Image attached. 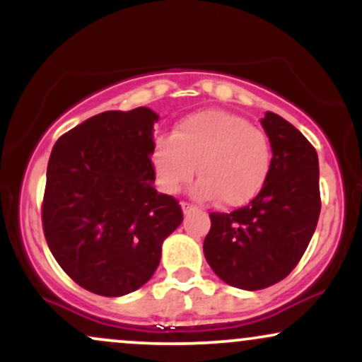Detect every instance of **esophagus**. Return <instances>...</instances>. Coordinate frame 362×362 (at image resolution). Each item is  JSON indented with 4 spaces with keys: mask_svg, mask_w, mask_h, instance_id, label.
Here are the masks:
<instances>
[{
    "mask_svg": "<svg viewBox=\"0 0 362 362\" xmlns=\"http://www.w3.org/2000/svg\"><path fill=\"white\" fill-rule=\"evenodd\" d=\"M180 206H182V211H184V214H189L190 211L195 209V207L192 204H189V202H182Z\"/></svg>",
    "mask_w": 362,
    "mask_h": 362,
    "instance_id": "1",
    "label": "esophagus"
}]
</instances>
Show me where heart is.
<instances>
[{"label": "heart", "mask_w": 362, "mask_h": 362, "mask_svg": "<svg viewBox=\"0 0 362 362\" xmlns=\"http://www.w3.org/2000/svg\"><path fill=\"white\" fill-rule=\"evenodd\" d=\"M271 143L247 119L224 110L195 112L182 119L172 136H158L153 165L170 194L184 187L197 170L192 194L219 204H248L265 185L271 170Z\"/></svg>", "instance_id": "1"}]
</instances>
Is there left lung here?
<instances>
[{
	"mask_svg": "<svg viewBox=\"0 0 362 362\" xmlns=\"http://www.w3.org/2000/svg\"><path fill=\"white\" fill-rule=\"evenodd\" d=\"M272 148L265 185L233 213H211L204 255L233 288L257 291L284 279L301 260L317 228L320 170L315 148L274 112L260 120Z\"/></svg>",
	"mask_w": 362,
	"mask_h": 362,
	"instance_id": "1",
	"label": "left lung"
}]
</instances>
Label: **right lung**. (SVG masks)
<instances>
[{"label": "right lung", "mask_w": 362, "mask_h": 362, "mask_svg": "<svg viewBox=\"0 0 362 362\" xmlns=\"http://www.w3.org/2000/svg\"><path fill=\"white\" fill-rule=\"evenodd\" d=\"M156 120L148 107L102 112L62 134L49 158V250L76 284L100 296L146 284L163 240L184 219L177 199L153 187Z\"/></svg>", "instance_id": "right-lung-1"}]
</instances>
